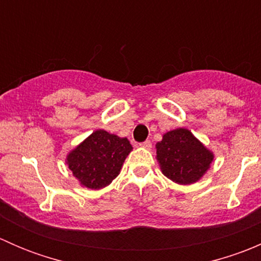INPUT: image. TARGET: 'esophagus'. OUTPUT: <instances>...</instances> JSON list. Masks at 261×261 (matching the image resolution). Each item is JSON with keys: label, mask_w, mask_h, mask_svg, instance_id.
I'll return each mask as SVG.
<instances>
[{"label": "esophagus", "mask_w": 261, "mask_h": 261, "mask_svg": "<svg viewBox=\"0 0 261 261\" xmlns=\"http://www.w3.org/2000/svg\"><path fill=\"white\" fill-rule=\"evenodd\" d=\"M140 146L144 147V149H146V150H150L152 147V144H151V141L146 140V141H144V143H141Z\"/></svg>", "instance_id": "34e87169"}]
</instances>
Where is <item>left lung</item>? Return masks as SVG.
Masks as SVG:
<instances>
[{
	"mask_svg": "<svg viewBox=\"0 0 261 261\" xmlns=\"http://www.w3.org/2000/svg\"><path fill=\"white\" fill-rule=\"evenodd\" d=\"M155 149L163 174L183 186L202 179L215 159L213 151L184 127L165 133Z\"/></svg>",
	"mask_w": 261,
	"mask_h": 261,
	"instance_id": "obj_1",
	"label": "left lung"
}]
</instances>
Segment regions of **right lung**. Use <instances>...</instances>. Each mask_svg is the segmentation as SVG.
Returning <instances> with one entry per match:
<instances>
[{
  "instance_id": "right-lung-1",
  "label": "right lung",
  "mask_w": 261,
  "mask_h": 261,
  "mask_svg": "<svg viewBox=\"0 0 261 261\" xmlns=\"http://www.w3.org/2000/svg\"><path fill=\"white\" fill-rule=\"evenodd\" d=\"M131 151L127 139L98 128L68 152L65 164L82 187L96 191L111 184Z\"/></svg>"
}]
</instances>
